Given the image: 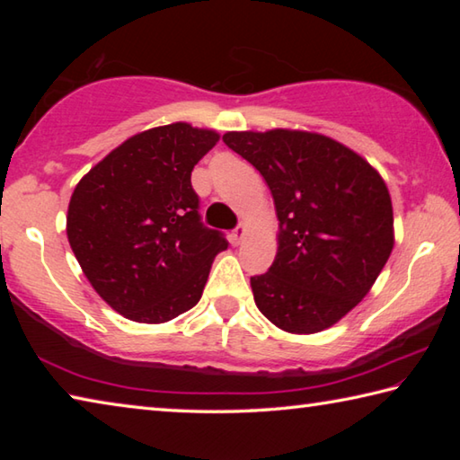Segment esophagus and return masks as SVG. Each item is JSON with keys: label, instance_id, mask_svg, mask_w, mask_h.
<instances>
[{"label": "esophagus", "instance_id": "34e87169", "mask_svg": "<svg viewBox=\"0 0 460 460\" xmlns=\"http://www.w3.org/2000/svg\"><path fill=\"white\" fill-rule=\"evenodd\" d=\"M247 235V227L245 225H239L237 229H233L231 231V243H235V245H239L241 241H243V237Z\"/></svg>", "mask_w": 460, "mask_h": 460}]
</instances>
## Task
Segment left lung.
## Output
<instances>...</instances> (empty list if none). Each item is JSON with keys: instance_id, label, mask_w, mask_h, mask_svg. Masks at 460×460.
<instances>
[{"instance_id": "8db88e82", "label": "left lung", "mask_w": 460, "mask_h": 460, "mask_svg": "<svg viewBox=\"0 0 460 460\" xmlns=\"http://www.w3.org/2000/svg\"><path fill=\"white\" fill-rule=\"evenodd\" d=\"M223 142L260 170L279 221L276 260L252 278L260 313L292 334L337 324L394 249L384 178L351 147L314 131H227Z\"/></svg>"}]
</instances>
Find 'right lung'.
Instances as JSON below:
<instances>
[{
	"label": "right lung",
	"instance_id": "right-lung-1",
	"mask_svg": "<svg viewBox=\"0 0 460 460\" xmlns=\"http://www.w3.org/2000/svg\"><path fill=\"white\" fill-rule=\"evenodd\" d=\"M219 137L184 121L139 131L75 186L68 243L95 292L129 321L160 324L190 310L229 245L200 223L190 184Z\"/></svg>",
	"mask_w": 460,
	"mask_h": 460
}]
</instances>
